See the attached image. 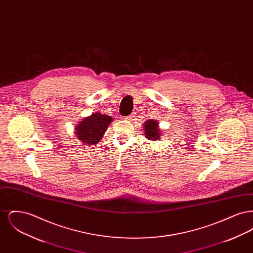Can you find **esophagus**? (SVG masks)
<instances>
[{"label":"esophagus","instance_id":"34e87169","mask_svg":"<svg viewBox=\"0 0 253 253\" xmlns=\"http://www.w3.org/2000/svg\"><path fill=\"white\" fill-rule=\"evenodd\" d=\"M133 117H134V115H130V116L128 117V120H132Z\"/></svg>","mask_w":253,"mask_h":253}]
</instances>
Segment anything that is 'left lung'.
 <instances>
[{
  "mask_svg": "<svg viewBox=\"0 0 253 253\" xmlns=\"http://www.w3.org/2000/svg\"><path fill=\"white\" fill-rule=\"evenodd\" d=\"M143 126H144L143 130L145 131V136L149 140H158L162 136L160 129L158 127L157 121L148 120V121H145Z\"/></svg>",
  "mask_w": 253,
  "mask_h": 253,
  "instance_id": "left-lung-1",
  "label": "left lung"
}]
</instances>
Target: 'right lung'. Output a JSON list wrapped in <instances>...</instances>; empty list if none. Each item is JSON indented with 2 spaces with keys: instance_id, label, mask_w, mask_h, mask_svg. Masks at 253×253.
Instances as JSON below:
<instances>
[{
  "instance_id": "1",
  "label": "right lung",
  "mask_w": 253,
  "mask_h": 253,
  "mask_svg": "<svg viewBox=\"0 0 253 253\" xmlns=\"http://www.w3.org/2000/svg\"><path fill=\"white\" fill-rule=\"evenodd\" d=\"M113 118L100 113H94L84 119L75 128L79 140L88 145H95L101 140Z\"/></svg>"
}]
</instances>
